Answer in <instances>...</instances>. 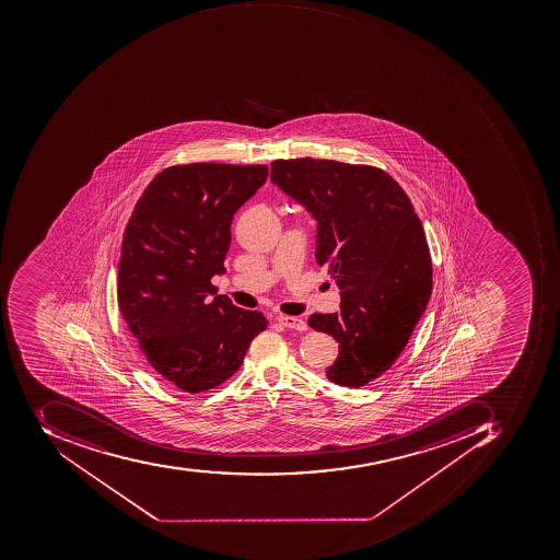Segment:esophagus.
Returning <instances> with one entry per match:
<instances>
[{"mask_svg": "<svg viewBox=\"0 0 560 560\" xmlns=\"http://www.w3.org/2000/svg\"><path fill=\"white\" fill-rule=\"evenodd\" d=\"M280 324H283L285 327H290V329H298V331H305L307 329V324H305L304 319L295 316H280L278 317Z\"/></svg>", "mask_w": 560, "mask_h": 560, "instance_id": "1", "label": "esophagus"}]
</instances>
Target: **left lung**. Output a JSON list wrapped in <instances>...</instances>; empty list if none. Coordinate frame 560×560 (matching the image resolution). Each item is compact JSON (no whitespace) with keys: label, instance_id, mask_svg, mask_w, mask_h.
I'll return each mask as SVG.
<instances>
[{"label":"left lung","instance_id":"1","mask_svg":"<svg viewBox=\"0 0 560 560\" xmlns=\"http://www.w3.org/2000/svg\"><path fill=\"white\" fill-rule=\"evenodd\" d=\"M270 179L317 222L316 261L341 289L335 314L308 326L339 342L326 377L363 387L399 358L431 295V259L411 200L378 167L278 160Z\"/></svg>","mask_w":560,"mask_h":560}]
</instances>
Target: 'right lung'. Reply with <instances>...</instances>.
Segmentation results:
<instances>
[{
  "label": "right lung",
  "mask_w": 560,
  "mask_h": 560,
  "mask_svg": "<svg viewBox=\"0 0 560 560\" xmlns=\"http://www.w3.org/2000/svg\"><path fill=\"white\" fill-rule=\"evenodd\" d=\"M267 176L265 164L167 167L130 215L118 307L149 369L185 393L228 381L267 329V317L237 307L210 283L225 271L234 213Z\"/></svg>",
  "instance_id": "add662e5"
}]
</instances>
